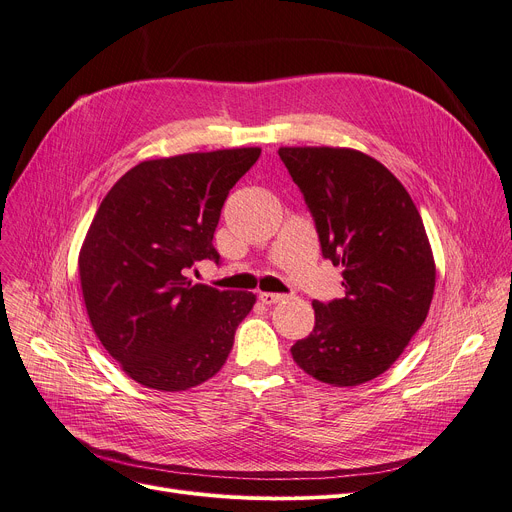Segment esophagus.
Here are the masks:
<instances>
[{
	"mask_svg": "<svg viewBox=\"0 0 512 512\" xmlns=\"http://www.w3.org/2000/svg\"><path fill=\"white\" fill-rule=\"evenodd\" d=\"M259 301L265 305H276L280 301H284V294L278 292H259Z\"/></svg>",
	"mask_w": 512,
	"mask_h": 512,
	"instance_id": "obj_1",
	"label": "esophagus"
}]
</instances>
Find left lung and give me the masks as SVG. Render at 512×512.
<instances>
[{
  "mask_svg": "<svg viewBox=\"0 0 512 512\" xmlns=\"http://www.w3.org/2000/svg\"><path fill=\"white\" fill-rule=\"evenodd\" d=\"M315 220L321 253L342 267L344 297L313 301L315 328L290 353L311 378L359 386L378 378L423 326L436 263L400 180L361 151L280 147Z\"/></svg>",
  "mask_w": 512,
  "mask_h": 512,
  "instance_id": "left-lung-1",
  "label": "left lung"
}]
</instances>
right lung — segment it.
Returning <instances> with one entry per match:
<instances>
[{
  "mask_svg": "<svg viewBox=\"0 0 512 512\" xmlns=\"http://www.w3.org/2000/svg\"><path fill=\"white\" fill-rule=\"evenodd\" d=\"M259 147L141 161L105 195L78 255L93 332L145 388L180 392L213 378L255 305L186 278L195 261H220L213 232L230 188Z\"/></svg>",
  "mask_w": 512,
  "mask_h": 512,
  "instance_id": "right-lung-1",
  "label": "right lung"
}]
</instances>
